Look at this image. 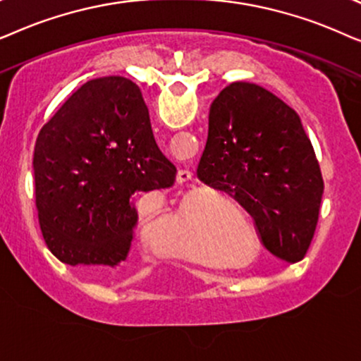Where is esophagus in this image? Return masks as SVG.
I'll use <instances>...</instances> for the list:
<instances>
[{"instance_id": "obj_1", "label": "esophagus", "mask_w": 361, "mask_h": 361, "mask_svg": "<svg viewBox=\"0 0 361 361\" xmlns=\"http://www.w3.org/2000/svg\"><path fill=\"white\" fill-rule=\"evenodd\" d=\"M191 178H193V173H191L190 170H180L178 171L176 181L180 185H185V183H188V181H191Z\"/></svg>"}]
</instances>
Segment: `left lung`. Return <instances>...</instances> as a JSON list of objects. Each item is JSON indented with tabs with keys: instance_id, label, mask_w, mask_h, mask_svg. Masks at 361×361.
I'll list each match as a JSON object with an SVG mask.
<instances>
[{
	"instance_id": "8db88e82",
	"label": "left lung",
	"mask_w": 361,
	"mask_h": 361,
	"mask_svg": "<svg viewBox=\"0 0 361 361\" xmlns=\"http://www.w3.org/2000/svg\"><path fill=\"white\" fill-rule=\"evenodd\" d=\"M196 175L252 216L264 247L282 261L305 257L324 180L295 110L261 85L233 82L209 107Z\"/></svg>"
}]
</instances>
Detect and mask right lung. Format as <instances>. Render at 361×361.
I'll list each match as a JSON object with an SVG mask.
<instances>
[{"instance_id":"1","label":"right lung","mask_w":361,"mask_h":361,"mask_svg":"<svg viewBox=\"0 0 361 361\" xmlns=\"http://www.w3.org/2000/svg\"><path fill=\"white\" fill-rule=\"evenodd\" d=\"M32 168L47 249L84 267L123 262L138 223L135 201L176 178L140 89L118 75L89 80L62 104L37 135Z\"/></svg>"}]
</instances>
